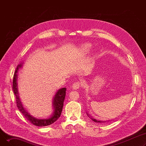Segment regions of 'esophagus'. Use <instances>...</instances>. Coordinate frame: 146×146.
<instances>
[{"mask_svg":"<svg viewBox=\"0 0 146 146\" xmlns=\"http://www.w3.org/2000/svg\"><path fill=\"white\" fill-rule=\"evenodd\" d=\"M82 85V83L80 82H75L74 83H73V85L72 86V88L74 90H77L78 89H79Z\"/></svg>","mask_w":146,"mask_h":146,"instance_id":"obj_1","label":"esophagus"}]
</instances>
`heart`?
I'll return each mask as SVG.
<instances>
[{"label": "heart", "instance_id": "obj_1", "mask_svg": "<svg viewBox=\"0 0 146 146\" xmlns=\"http://www.w3.org/2000/svg\"><path fill=\"white\" fill-rule=\"evenodd\" d=\"M91 48V45L90 44H85L82 46V49L85 52H89Z\"/></svg>", "mask_w": 146, "mask_h": 146}]
</instances>
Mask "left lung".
Here are the masks:
<instances>
[{
    "label": "left lung",
    "instance_id": "1",
    "mask_svg": "<svg viewBox=\"0 0 146 146\" xmlns=\"http://www.w3.org/2000/svg\"><path fill=\"white\" fill-rule=\"evenodd\" d=\"M87 113V115L92 119V121H94V122H97V123H101V122H105L106 121H98V120H96V119H94V118H93L92 117H91L89 115L88 113Z\"/></svg>",
    "mask_w": 146,
    "mask_h": 146
}]
</instances>
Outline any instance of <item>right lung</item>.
Here are the masks:
<instances>
[{
  "mask_svg": "<svg viewBox=\"0 0 146 146\" xmlns=\"http://www.w3.org/2000/svg\"><path fill=\"white\" fill-rule=\"evenodd\" d=\"M23 63H21L17 67L16 70L14 73L13 79V92L16 96L17 105L18 110L21 112L24 115V116L34 125L38 127H45L48 126L52 124L54 122H56L60 117L61 112H62L63 103L66 96V88H63L58 89L54 96L52 99V108L53 112L48 118H43V119H38L36 118L31 115L25 110V109L23 106V105L21 101L19 98V95L18 92V72L19 68L22 67Z\"/></svg>",
  "mask_w": 146,
  "mask_h": 146,
  "instance_id": "right-lung-1",
  "label": "right lung"
}]
</instances>
